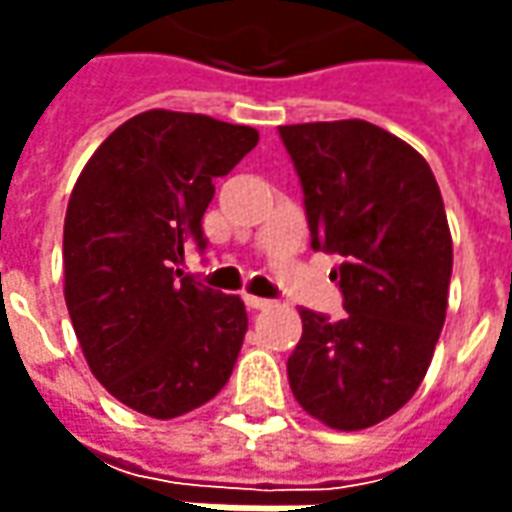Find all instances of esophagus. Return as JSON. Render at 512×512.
<instances>
[{
    "label": "esophagus",
    "mask_w": 512,
    "mask_h": 512,
    "mask_svg": "<svg viewBox=\"0 0 512 512\" xmlns=\"http://www.w3.org/2000/svg\"><path fill=\"white\" fill-rule=\"evenodd\" d=\"M245 305L250 307V310H265V307H270V299H262V296H245Z\"/></svg>",
    "instance_id": "1"
}]
</instances>
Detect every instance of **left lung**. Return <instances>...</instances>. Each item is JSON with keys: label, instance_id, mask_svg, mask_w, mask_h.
Here are the masks:
<instances>
[{"label": "left lung", "instance_id": "left-lung-1", "mask_svg": "<svg viewBox=\"0 0 512 512\" xmlns=\"http://www.w3.org/2000/svg\"><path fill=\"white\" fill-rule=\"evenodd\" d=\"M313 250L342 256L347 316L299 310L287 359L296 402L333 430H364L413 399L447 313L453 239L422 153L362 119L282 125Z\"/></svg>", "mask_w": 512, "mask_h": 512}]
</instances>
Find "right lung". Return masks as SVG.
<instances>
[{
    "instance_id": "right-lung-1",
    "label": "right lung",
    "mask_w": 512,
    "mask_h": 512,
    "mask_svg": "<svg viewBox=\"0 0 512 512\" xmlns=\"http://www.w3.org/2000/svg\"><path fill=\"white\" fill-rule=\"evenodd\" d=\"M259 133L202 113L145 110L88 159L65 213V302L90 373L150 419L210 402L247 333L245 302L179 265L205 250L202 216Z\"/></svg>"
}]
</instances>
